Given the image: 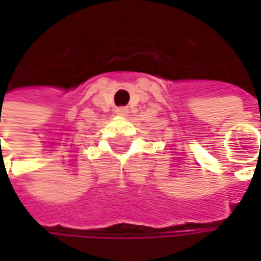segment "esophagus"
I'll return each instance as SVG.
<instances>
[{"instance_id":"esophagus-1","label":"esophagus","mask_w":261,"mask_h":261,"mask_svg":"<svg viewBox=\"0 0 261 261\" xmlns=\"http://www.w3.org/2000/svg\"><path fill=\"white\" fill-rule=\"evenodd\" d=\"M127 112H129V109L125 107V106H122V107H117V109H116V113H117L119 116H126L127 115Z\"/></svg>"}]
</instances>
